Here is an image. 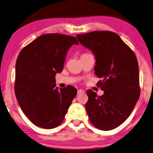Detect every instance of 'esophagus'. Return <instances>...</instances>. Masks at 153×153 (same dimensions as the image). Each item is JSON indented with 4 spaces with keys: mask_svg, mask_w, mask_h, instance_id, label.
Instances as JSON below:
<instances>
[{
    "mask_svg": "<svg viewBox=\"0 0 153 153\" xmlns=\"http://www.w3.org/2000/svg\"><path fill=\"white\" fill-rule=\"evenodd\" d=\"M83 93H85V91L83 89H78V94H81Z\"/></svg>",
    "mask_w": 153,
    "mask_h": 153,
    "instance_id": "34e87169",
    "label": "esophagus"
}]
</instances>
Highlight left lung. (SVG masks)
Wrapping results in <instances>:
<instances>
[{
    "instance_id": "8db88e82",
    "label": "left lung",
    "mask_w": 153,
    "mask_h": 153,
    "mask_svg": "<svg viewBox=\"0 0 153 153\" xmlns=\"http://www.w3.org/2000/svg\"><path fill=\"white\" fill-rule=\"evenodd\" d=\"M96 59L94 68L97 83L104 91L98 97L87 91L85 104L89 120L97 129L109 131L129 117L140 97L139 72L136 56L115 33L93 31L76 36Z\"/></svg>"
}]
</instances>
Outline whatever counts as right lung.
<instances>
[{
    "label": "right lung",
    "mask_w": 153,
    "mask_h": 153,
    "mask_svg": "<svg viewBox=\"0 0 153 153\" xmlns=\"http://www.w3.org/2000/svg\"><path fill=\"white\" fill-rule=\"evenodd\" d=\"M79 45L73 36L44 34L22 49L15 66L16 98L22 111L34 125L57 127L77 94L72 86L59 89L55 75L64 68L67 52Z\"/></svg>",
    "instance_id": "obj_1"
}]
</instances>
